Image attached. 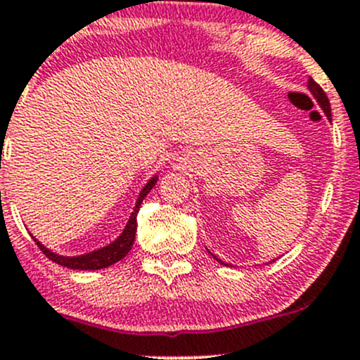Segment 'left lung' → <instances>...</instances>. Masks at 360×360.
I'll use <instances>...</instances> for the list:
<instances>
[{
    "instance_id": "left-lung-1",
    "label": "left lung",
    "mask_w": 360,
    "mask_h": 360,
    "mask_svg": "<svg viewBox=\"0 0 360 360\" xmlns=\"http://www.w3.org/2000/svg\"><path fill=\"white\" fill-rule=\"evenodd\" d=\"M307 89L311 90V94H312V96H314V99L318 101V104H320V106H321V110H323V112H325V115L330 117V103H328V97H327V94L323 92V89H321V86L318 85V83L314 82V79H312V78H309ZM214 259H217L220 264H226V263H224V261L218 259V257H214Z\"/></svg>"
}]
</instances>
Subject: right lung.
<instances>
[{"label": "right lung", "mask_w": 360, "mask_h": 360, "mask_svg": "<svg viewBox=\"0 0 360 360\" xmlns=\"http://www.w3.org/2000/svg\"><path fill=\"white\" fill-rule=\"evenodd\" d=\"M158 183V176H153L149 181L146 183V186L140 190L139 199L134 202L133 213L129 214V220H127L126 227L122 229L120 236H117L112 243L104 245V247L97 248V250L86 252V254H82V256H60L56 252L49 250V248L44 247L35 236L37 247L46 254L48 259H51L53 263L60 264V266L70 268V270H101V268H108L112 264H115L117 261L124 259L127 256V252L131 250L134 243V236H136V213L140 210V204L143 202V199L147 197L150 190L154 188V184Z\"/></svg>", "instance_id": "add662e5"}]
</instances>
